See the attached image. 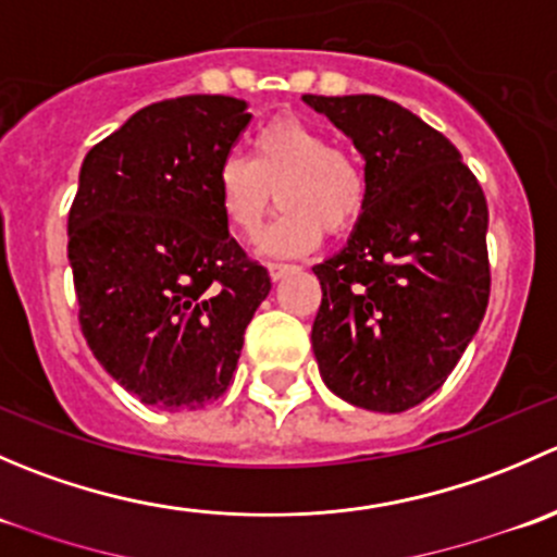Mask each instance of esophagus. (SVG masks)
Returning <instances> with one entry per match:
<instances>
[{
	"instance_id": "obj_1",
	"label": "esophagus",
	"mask_w": 557,
	"mask_h": 557,
	"mask_svg": "<svg viewBox=\"0 0 557 557\" xmlns=\"http://www.w3.org/2000/svg\"><path fill=\"white\" fill-rule=\"evenodd\" d=\"M294 263H277V261H272L269 263V274H272V280H283L285 274L288 272H294Z\"/></svg>"
}]
</instances>
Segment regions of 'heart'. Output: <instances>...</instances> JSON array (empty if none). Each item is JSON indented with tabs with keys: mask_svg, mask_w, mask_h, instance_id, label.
Returning a JSON list of instances; mask_svg holds the SVG:
<instances>
[{
	"mask_svg": "<svg viewBox=\"0 0 557 557\" xmlns=\"http://www.w3.org/2000/svg\"><path fill=\"white\" fill-rule=\"evenodd\" d=\"M215 190L228 228L243 239L261 237L277 196L285 210L269 237L277 252L310 250L323 232L342 237L358 226L369 205L361 159L294 115L274 117L252 134L250 161L226 156L218 164Z\"/></svg>",
	"mask_w": 557,
	"mask_h": 557,
	"instance_id": "heart-1",
	"label": "heart"
}]
</instances>
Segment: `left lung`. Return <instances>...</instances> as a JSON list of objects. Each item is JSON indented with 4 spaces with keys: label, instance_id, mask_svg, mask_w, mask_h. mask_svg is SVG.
Here are the masks:
<instances>
[{
    "label": "left lung",
    "instance_id": "left-lung-1",
    "mask_svg": "<svg viewBox=\"0 0 557 557\" xmlns=\"http://www.w3.org/2000/svg\"><path fill=\"white\" fill-rule=\"evenodd\" d=\"M367 161L369 205L350 243L312 267V350L323 383L372 412L445 385L491 299L487 201L442 132L374 94L314 97Z\"/></svg>",
    "mask_w": 557,
    "mask_h": 557
}]
</instances>
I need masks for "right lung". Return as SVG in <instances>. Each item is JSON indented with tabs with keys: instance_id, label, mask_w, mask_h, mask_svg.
Listing matches in <instances>:
<instances>
[{
	"instance_id": "add662e5",
	"label": "right lung",
	"mask_w": 557,
	"mask_h": 557,
	"mask_svg": "<svg viewBox=\"0 0 557 557\" xmlns=\"http://www.w3.org/2000/svg\"><path fill=\"white\" fill-rule=\"evenodd\" d=\"M243 99L190 94L134 112L88 150L70 207L77 320L110 377L148 407L226 393L269 272L228 234L215 172Z\"/></svg>"
}]
</instances>
